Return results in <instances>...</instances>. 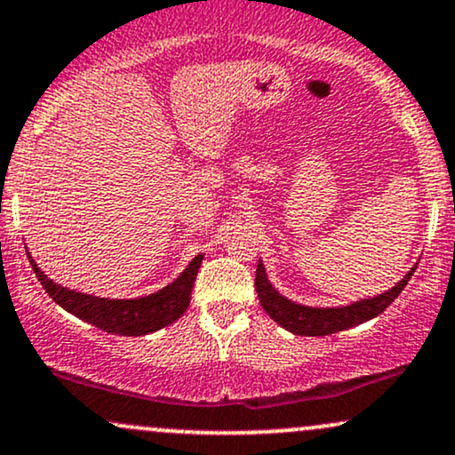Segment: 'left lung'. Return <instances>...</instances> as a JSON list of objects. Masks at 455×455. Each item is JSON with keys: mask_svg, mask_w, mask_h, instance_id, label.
I'll use <instances>...</instances> for the list:
<instances>
[{"mask_svg": "<svg viewBox=\"0 0 455 455\" xmlns=\"http://www.w3.org/2000/svg\"><path fill=\"white\" fill-rule=\"evenodd\" d=\"M415 269L417 265L394 286V289L387 291V293L344 307H306L284 299V297L275 293L274 286L269 284L267 275H265L263 263L257 265V278H254V284H257L260 306H263V310L267 312L278 325L297 333V336H329V333L342 331V329L359 325V323H365L370 321V318L380 315V312H383L385 307H389L391 301L404 291V286L409 284Z\"/></svg>", "mask_w": 455, "mask_h": 455, "instance_id": "left-lung-1", "label": "left lung"}]
</instances>
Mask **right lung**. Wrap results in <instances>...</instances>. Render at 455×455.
Returning a JSON list of instances; mask_svg holds the SVG:
<instances>
[{
    "instance_id": "obj_1",
    "label": "right lung",
    "mask_w": 455,
    "mask_h": 455,
    "mask_svg": "<svg viewBox=\"0 0 455 455\" xmlns=\"http://www.w3.org/2000/svg\"><path fill=\"white\" fill-rule=\"evenodd\" d=\"M201 260L203 254H198L173 284L164 286L154 295L140 297V299H102V297L75 293V291L55 284L53 280L46 278L38 269V265L34 263V259L29 257L36 278L40 280L49 297H53L55 304H60L70 315L102 329V331L119 333V336H145V333L158 331V329L171 325L184 315L190 306L192 286H195Z\"/></svg>"
}]
</instances>
